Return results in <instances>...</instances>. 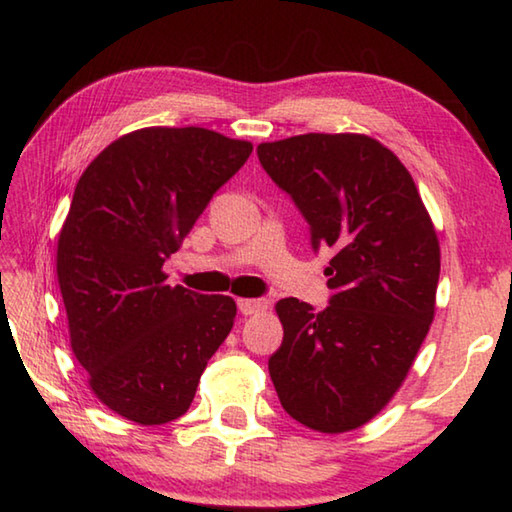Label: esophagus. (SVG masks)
I'll list each match as a JSON object with an SVG mask.
<instances>
[{"instance_id":"1","label":"esophagus","mask_w":512,"mask_h":512,"mask_svg":"<svg viewBox=\"0 0 512 512\" xmlns=\"http://www.w3.org/2000/svg\"><path fill=\"white\" fill-rule=\"evenodd\" d=\"M237 305H239L241 314L253 316V314H259V311H264L268 307V300H264V298H239Z\"/></svg>"}]
</instances>
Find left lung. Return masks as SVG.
I'll use <instances>...</instances> for the list:
<instances>
[{
	"label": "left lung",
	"instance_id": "obj_1",
	"mask_svg": "<svg viewBox=\"0 0 512 512\" xmlns=\"http://www.w3.org/2000/svg\"><path fill=\"white\" fill-rule=\"evenodd\" d=\"M257 155L305 216L314 250H334L325 309L298 298L275 305L284 327L268 359L277 397L314 431L359 429L391 402L429 332L436 228L411 173L368 135L307 133L259 144Z\"/></svg>",
	"mask_w": 512,
	"mask_h": 512
}]
</instances>
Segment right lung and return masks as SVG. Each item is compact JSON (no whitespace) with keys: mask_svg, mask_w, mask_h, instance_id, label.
Instances as JSON below:
<instances>
[{"mask_svg":"<svg viewBox=\"0 0 512 512\" xmlns=\"http://www.w3.org/2000/svg\"><path fill=\"white\" fill-rule=\"evenodd\" d=\"M250 153L207 128L151 126L106 146L76 183L56 255L69 343L121 418H180L235 325V300L169 287L162 264Z\"/></svg>","mask_w":512,"mask_h":512,"instance_id":"add662e5","label":"right lung"}]
</instances>
